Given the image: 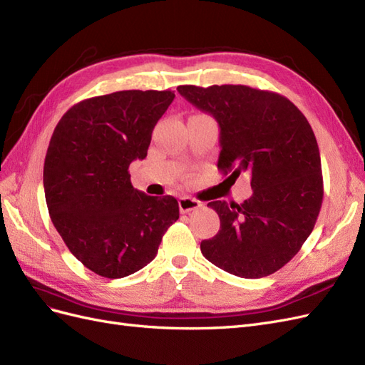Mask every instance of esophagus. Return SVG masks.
<instances>
[{
	"mask_svg": "<svg viewBox=\"0 0 365 365\" xmlns=\"http://www.w3.org/2000/svg\"><path fill=\"white\" fill-rule=\"evenodd\" d=\"M178 205H180V210L181 213H189V212H193V210H197L201 207V202L195 200V197H190V196H182L178 200Z\"/></svg>",
	"mask_w": 365,
	"mask_h": 365,
	"instance_id": "34e87169",
	"label": "esophagus"
}]
</instances>
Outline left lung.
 <instances>
[{
	"label": "left lung",
	"mask_w": 365,
	"mask_h": 365,
	"mask_svg": "<svg viewBox=\"0 0 365 365\" xmlns=\"http://www.w3.org/2000/svg\"><path fill=\"white\" fill-rule=\"evenodd\" d=\"M178 93L220 128L217 169L251 176L242 204L213 201L217 235L201 242L207 260L244 279L279 271L312 233L323 202L317 138L289 98L245 85H181Z\"/></svg>",
	"instance_id": "left-lung-1"
}]
</instances>
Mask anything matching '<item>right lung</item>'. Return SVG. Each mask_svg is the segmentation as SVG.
I'll list each match as a JSON object with an SVG mask.
<instances>
[{
    "label": "right lung",
    "mask_w": 365,
    "mask_h": 365,
    "mask_svg": "<svg viewBox=\"0 0 365 365\" xmlns=\"http://www.w3.org/2000/svg\"><path fill=\"white\" fill-rule=\"evenodd\" d=\"M172 91H117L76 103L62 115L43 163L53 225L73 256L106 279L126 277L155 259L180 217L173 196L130 184L134 160L148 155L152 130Z\"/></svg>",
    "instance_id": "1"
}]
</instances>
